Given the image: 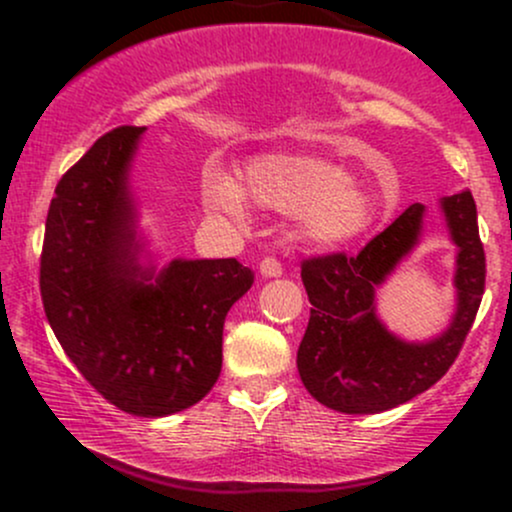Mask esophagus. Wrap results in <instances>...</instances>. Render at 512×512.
I'll return each mask as SVG.
<instances>
[{
    "label": "esophagus",
    "mask_w": 512,
    "mask_h": 512,
    "mask_svg": "<svg viewBox=\"0 0 512 512\" xmlns=\"http://www.w3.org/2000/svg\"><path fill=\"white\" fill-rule=\"evenodd\" d=\"M260 272L262 276H267V279H272V276H281V262L276 260V257H264V260L260 262Z\"/></svg>",
    "instance_id": "obj_1"
}]
</instances>
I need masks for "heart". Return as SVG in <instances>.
I'll return each mask as SVG.
<instances>
[{"mask_svg":"<svg viewBox=\"0 0 512 512\" xmlns=\"http://www.w3.org/2000/svg\"><path fill=\"white\" fill-rule=\"evenodd\" d=\"M245 195L274 211H303L305 238L320 245L349 243L366 231L375 214L373 199L351 182L349 170L310 156L257 158L245 170L243 187L219 170L204 175L202 199L211 214L243 219Z\"/></svg>","mask_w":512,"mask_h":512,"instance_id":"1","label":"heart"}]
</instances>
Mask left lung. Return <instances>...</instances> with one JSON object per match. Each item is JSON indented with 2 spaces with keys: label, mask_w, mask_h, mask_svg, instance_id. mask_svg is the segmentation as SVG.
Listing matches in <instances>:
<instances>
[{
  "label": "left lung",
  "mask_w": 512,
  "mask_h": 512,
  "mask_svg": "<svg viewBox=\"0 0 512 512\" xmlns=\"http://www.w3.org/2000/svg\"><path fill=\"white\" fill-rule=\"evenodd\" d=\"M457 245V310L450 327L431 342H404L375 315V289L419 243L424 204H411L356 257L344 252L301 264L310 320L298 346V373L317 402L344 414H378L436 385L460 354L477 317L486 284L472 192L440 202Z\"/></svg>",
  "instance_id": "1"
}]
</instances>
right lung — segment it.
I'll list each match as a JSON object with an SVG mask.
<instances>
[{
	"instance_id": "obj_1",
	"label": "right lung",
	"mask_w": 512,
	"mask_h": 512,
	"mask_svg": "<svg viewBox=\"0 0 512 512\" xmlns=\"http://www.w3.org/2000/svg\"><path fill=\"white\" fill-rule=\"evenodd\" d=\"M144 127L103 134L57 182L45 221L40 296L76 370L117 409L168 416L221 373L223 322L252 286L238 260L142 267L129 163Z\"/></svg>"
}]
</instances>
